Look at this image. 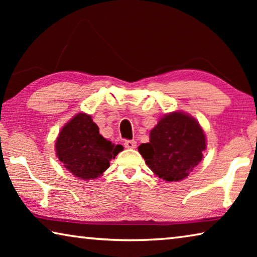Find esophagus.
<instances>
[{"label":"esophagus","instance_id":"obj_1","mask_svg":"<svg viewBox=\"0 0 257 257\" xmlns=\"http://www.w3.org/2000/svg\"><path fill=\"white\" fill-rule=\"evenodd\" d=\"M136 146H137V143L135 141H125L124 142V147H127V149L134 150V149H136Z\"/></svg>","mask_w":257,"mask_h":257}]
</instances>
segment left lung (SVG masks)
<instances>
[{"label": "left lung", "mask_w": 257, "mask_h": 257, "mask_svg": "<svg viewBox=\"0 0 257 257\" xmlns=\"http://www.w3.org/2000/svg\"><path fill=\"white\" fill-rule=\"evenodd\" d=\"M206 138L201 125L187 113L165 114L151 130L150 143L138 152L156 176L165 181H180L202 161Z\"/></svg>", "instance_id": "left-lung-1"}]
</instances>
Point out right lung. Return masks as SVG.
I'll list each match as a JSON object with an SVG mask.
<instances>
[{"label": "right lung", "instance_id": "1", "mask_svg": "<svg viewBox=\"0 0 257 257\" xmlns=\"http://www.w3.org/2000/svg\"><path fill=\"white\" fill-rule=\"evenodd\" d=\"M122 150L121 145L104 138L92 116L86 113H78L64 124L55 142L61 163L82 180L96 179Z\"/></svg>", "mask_w": 257, "mask_h": 257}]
</instances>
